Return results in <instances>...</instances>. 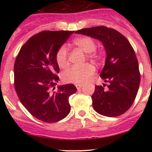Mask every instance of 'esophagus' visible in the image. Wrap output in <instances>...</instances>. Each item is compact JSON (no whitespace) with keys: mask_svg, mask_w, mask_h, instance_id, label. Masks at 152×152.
I'll list each match as a JSON object with an SVG mask.
<instances>
[{"mask_svg":"<svg viewBox=\"0 0 152 152\" xmlns=\"http://www.w3.org/2000/svg\"><path fill=\"white\" fill-rule=\"evenodd\" d=\"M76 88H77V90H80L81 88H82V86H83V85H82V84H76Z\"/></svg>","mask_w":152,"mask_h":152,"instance_id":"obj_1","label":"esophagus"}]
</instances>
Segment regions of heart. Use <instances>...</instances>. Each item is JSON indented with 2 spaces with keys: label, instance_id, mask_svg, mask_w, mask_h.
Instances as JSON below:
<instances>
[{
  "label": "heart",
  "instance_id": "b5f03b06",
  "mask_svg": "<svg viewBox=\"0 0 152 152\" xmlns=\"http://www.w3.org/2000/svg\"><path fill=\"white\" fill-rule=\"evenodd\" d=\"M73 43L88 53L87 57L93 60H99L102 57V53L95 51L96 49V42L90 37H82L77 38ZM56 61L60 67L65 68L68 65V50L65 45H61L56 53ZM95 72V67L90 64L78 66L74 65L65 70L62 74V79L65 82L75 84H82L87 82Z\"/></svg>",
  "mask_w": 152,
  "mask_h": 152
}]
</instances>
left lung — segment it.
<instances>
[{
  "instance_id": "1",
  "label": "left lung",
  "mask_w": 152,
  "mask_h": 152,
  "mask_svg": "<svg viewBox=\"0 0 152 152\" xmlns=\"http://www.w3.org/2000/svg\"><path fill=\"white\" fill-rule=\"evenodd\" d=\"M75 33L90 36L103 44L105 65L100 76L107 89L96 85L92 96L93 107L99 114L117 117L132 105L140 82L138 62L128 39L118 31L106 26L82 28Z\"/></svg>"
}]
</instances>
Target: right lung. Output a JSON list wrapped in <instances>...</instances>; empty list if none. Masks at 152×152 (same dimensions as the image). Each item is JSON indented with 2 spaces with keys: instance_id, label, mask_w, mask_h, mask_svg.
<instances>
[{
  "instance_id": "right-lung-1",
  "label": "right lung",
  "mask_w": 152,
  "mask_h": 152,
  "mask_svg": "<svg viewBox=\"0 0 152 152\" xmlns=\"http://www.w3.org/2000/svg\"><path fill=\"white\" fill-rule=\"evenodd\" d=\"M74 31H43L29 38L14 65L15 87L20 101L36 118L54 123L69 114L68 98L76 92L73 84L55 86L59 80L58 48Z\"/></svg>"
}]
</instances>
